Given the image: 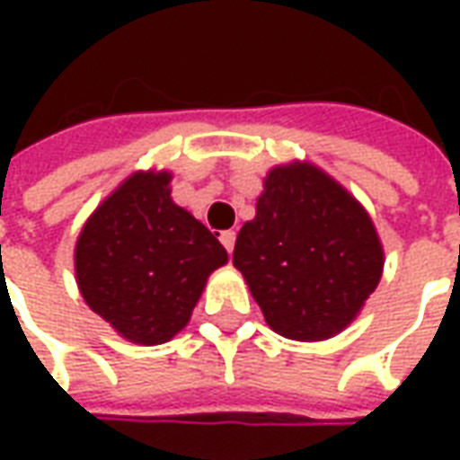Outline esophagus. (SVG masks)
Returning a JSON list of instances; mask_svg holds the SVG:
<instances>
[{
    "instance_id": "obj_1",
    "label": "esophagus",
    "mask_w": 460,
    "mask_h": 460,
    "mask_svg": "<svg viewBox=\"0 0 460 460\" xmlns=\"http://www.w3.org/2000/svg\"><path fill=\"white\" fill-rule=\"evenodd\" d=\"M219 241H221V243H224V249H226L231 253V251H234V243H236V231H231V229L229 231H221Z\"/></svg>"
}]
</instances>
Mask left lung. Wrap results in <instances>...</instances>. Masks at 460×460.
<instances>
[{
  "instance_id": "left-lung-1",
  "label": "left lung",
  "mask_w": 460,
  "mask_h": 460,
  "mask_svg": "<svg viewBox=\"0 0 460 460\" xmlns=\"http://www.w3.org/2000/svg\"><path fill=\"white\" fill-rule=\"evenodd\" d=\"M382 263L367 211L313 164L270 170L256 219L234 246V266L266 323L290 340L347 328L376 288Z\"/></svg>"
}]
</instances>
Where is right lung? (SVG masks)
I'll list each match as a JSON object with an SVG mask.
<instances>
[{"instance_id":"right-lung-1","label":"right lung","mask_w":460,"mask_h":460,"mask_svg":"<svg viewBox=\"0 0 460 460\" xmlns=\"http://www.w3.org/2000/svg\"><path fill=\"white\" fill-rule=\"evenodd\" d=\"M170 174L137 172L95 209L75 243L78 288L122 338L160 345L190 320L226 251L170 199Z\"/></svg>"}]
</instances>
